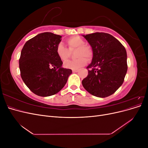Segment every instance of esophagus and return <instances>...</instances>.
I'll list each match as a JSON object with an SVG mask.
<instances>
[{
  "label": "esophagus",
  "mask_w": 148,
  "mask_h": 148,
  "mask_svg": "<svg viewBox=\"0 0 148 148\" xmlns=\"http://www.w3.org/2000/svg\"><path fill=\"white\" fill-rule=\"evenodd\" d=\"M72 71L73 73H76V72H78V70H72Z\"/></svg>",
  "instance_id": "34e87169"
}]
</instances>
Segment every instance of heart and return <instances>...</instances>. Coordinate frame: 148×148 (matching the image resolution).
I'll use <instances>...</instances> for the list:
<instances>
[{
    "label": "heart",
    "mask_w": 148,
    "mask_h": 148,
    "mask_svg": "<svg viewBox=\"0 0 148 148\" xmlns=\"http://www.w3.org/2000/svg\"><path fill=\"white\" fill-rule=\"evenodd\" d=\"M66 42L69 46V49L64 46L63 43L57 44L56 53L57 56L62 61L65 62L69 59L71 52L77 49L75 56L78 59L69 60L64 63V66L66 69L76 70L86 64L87 60H90L92 58L93 52L92 49L86 45H84V40L79 36H73L66 39ZM85 57L86 58H84Z\"/></svg>",
    "instance_id": "obj_1"
}]
</instances>
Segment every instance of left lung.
<instances>
[{"label":"left lung","mask_w":148,"mask_h":148,"mask_svg":"<svg viewBox=\"0 0 148 148\" xmlns=\"http://www.w3.org/2000/svg\"><path fill=\"white\" fill-rule=\"evenodd\" d=\"M83 36L93 52L91 63L87 66L88 75L82 81L83 86L93 96L108 97L123 83L128 69L126 49L108 33H95Z\"/></svg>","instance_id":"1"}]
</instances>
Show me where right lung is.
<instances>
[{"mask_svg":"<svg viewBox=\"0 0 148 148\" xmlns=\"http://www.w3.org/2000/svg\"><path fill=\"white\" fill-rule=\"evenodd\" d=\"M62 36L52 33H40L26 42L19 59L21 77L35 95L46 97L56 95L64 87L70 69L62 66L56 47Z\"/></svg>","mask_w":148,"mask_h":148,"instance_id":"right-lung-1","label":"right lung"}]
</instances>
